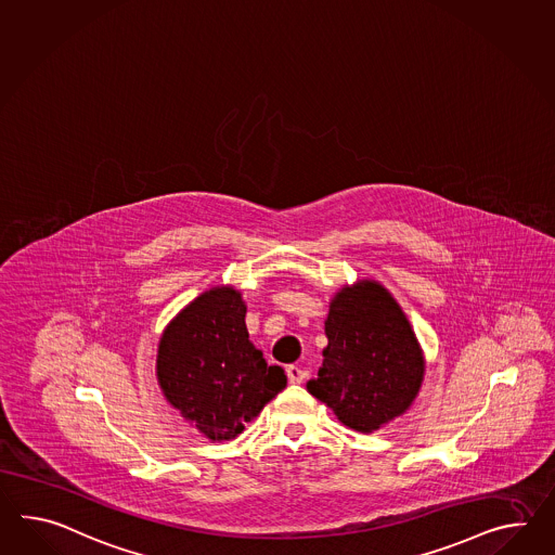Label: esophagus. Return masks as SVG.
Instances as JSON below:
<instances>
[{"label": "esophagus", "mask_w": 555, "mask_h": 555, "mask_svg": "<svg viewBox=\"0 0 555 555\" xmlns=\"http://www.w3.org/2000/svg\"><path fill=\"white\" fill-rule=\"evenodd\" d=\"M285 374H287V380L292 384L304 383L308 378V370L299 369V366H294V364L285 369Z\"/></svg>", "instance_id": "1"}]
</instances>
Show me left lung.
Instances as JSON below:
<instances>
[{
  "instance_id": "left-lung-1",
  "label": "left lung",
  "mask_w": 555,
  "mask_h": 555,
  "mask_svg": "<svg viewBox=\"0 0 555 555\" xmlns=\"http://www.w3.org/2000/svg\"><path fill=\"white\" fill-rule=\"evenodd\" d=\"M327 346L308 392L341 425L374 433L411 409L425 356L397 299L374 280L344 285L330 299Z\"/></svg>"
}]
</instances>
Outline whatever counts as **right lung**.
Returning a JSON list of instances; mask_svg holds the SVG:
<instances>
[{
  "label": "right lung",
  "instance_id": "right-lung-1",
  "mask_svg": "<svg viewBox=\"0 0 555 555\" xmlns=\"http://www.w3.org/2000/svg\"><path fill=\"white\" fill-rule=\"evenodd\" d=\"M247 306L233 285L189 301L158 340L157 380L172 409L209 441L235 439L287 384L249 340Z\"/></svg>",
  "mask_w": 555,
  "mask_h": 555
}]
</instances>
